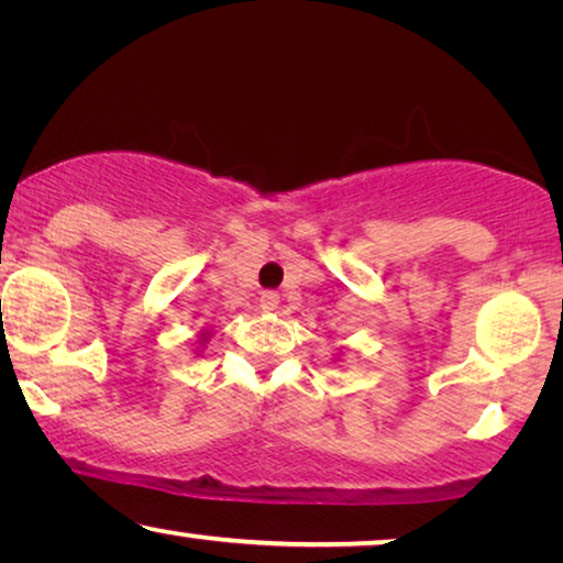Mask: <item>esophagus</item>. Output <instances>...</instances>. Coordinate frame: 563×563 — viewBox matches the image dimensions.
<instances>
[{"label": "esophagus", "instance_id": "34e87169", "mask_svg": "<svg viewBox=\"0 0 563 563\" xmlns=\"http://www.w3.org/2000/svg\"><path fill=\"white\" fill-rule=\"evenodd\" d=\"M278 306H280L278 292H275V290H263V292H260V308L267 310V313H271V310H278Z\"/></svg>", "mask_w": 563, "mask_h": 563}]
</instances>
